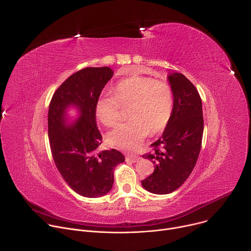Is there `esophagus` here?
I'll list each match as a JSON object with an SVG mask.
<instances>
[{
	"instance_id": "34e87169",
	"label": "esophagus",
	"mask_w": 251,
	"mask_h": 251,
	"mask_svg": "<svg viewBox=\"0 0 251 251\" xmlns=\"http://www.w3.org/2000/svg\"><path fill=\"white\" fill-rule=\"evenodd\" d=\"M141 157L138 156V155H133V154H128L126 156V160L127 161H131V162H136V161H139Z\"/></svg>"
}]
</instances>
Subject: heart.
Here are the masks:
<instances>
[{"label":"heart","instance_id":"heart-1","mask_svg":"<svg viewBox=\"0 0 251 251\" xmlns=\"http://www.w3.org/2000/svg\"><path fill=\"white\" fill-rule=\"evenodd\" d=\"M129 121L107 134V142L116 148L136 150L151 132H160L169 123L174 107L172 88L163 81L148 76H131L119 81L110 93L101 94L96 113L106 126H114L121 117V106H129Z\"/></svg>","mask_w":251,"mask_h":251}]
</instances>
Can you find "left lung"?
<instances>
[{
  "mask_svg": "<svg viewBox=\"0 0 251 251\" xmlns=\"http://www.w3.org/2000/svg\"><path fill=\"white\" fill-rule=\"evenodd\" d=\"M174 94L172 116L161 137L143 157L154 164L153 173L142 180L153 194H169L179 188L197 162L204 130L202 100L193 83L182 74H170Z\"/></svg>",
  "mask_w": 251,
  "mask_h": 251,
  "instance_id": "obj_1",
  "label": "left lung"
}]
</instances>
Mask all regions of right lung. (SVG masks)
<instances>
[{"mask_svg":"<svg viewBox=\"0 0 251 251\" xmlns=\"http://www.w3.org/2000/svg\"><path fill=\"white\" fill-rule=\"evenodd\" d=\"M113 73L108 67L81 69L57 89L49 104L48 136L56 168L75 192L88 198L111 190L115 166L125 160L117 150L98 151L102 137L96 103ZM71 106L78 108L80 117L68 126L66 110Z\"/></svg>","mask_w":251,"mask_h":251,"instance_id":"right-lung-1","label":"right lung"}]
</instances>
